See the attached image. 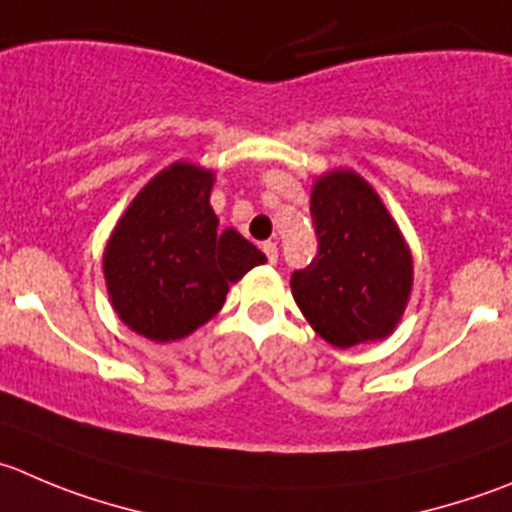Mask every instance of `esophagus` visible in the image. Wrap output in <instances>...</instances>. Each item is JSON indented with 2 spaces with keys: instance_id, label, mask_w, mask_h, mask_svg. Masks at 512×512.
<instances>
[{
  "instance_id": "34e87169",
  "label": "esophagus",
  "mask_w": 512,
  "mask_h": 512,
  "mask_svg": "<svg viewBox=\"0 0 512 512\" xmlns=\"http://www.w3.org/2000/svg\"><path fill=\"white\" fill-rule=\"evenodd\" d=\"M261 248H264V253H266V259H269V264H276V261H279V246H276L274 241H266Z\"/></svg>"
}]
</instances>
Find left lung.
Listing matches in <instances>:
<instances>
[{
    "mask_svg": "<svg viewBox=\"0 0 512 512\" xmlns=\"http://www.w3.org/2000/svg\"><path fill=\"white\" fill-rule=\"evenodd\" d=\"M319 251L291 274V294L314 332L339 349L389 337L412 291V253L382 198L354 170L311 188Z\"/></svg>",
    "mask_w": 512,
    "mask_h": 512,
    "instance_id": "8db88e82",
    "label": "left lung"
}]
</instances>
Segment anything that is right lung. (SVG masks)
<instances>
[{
  "mask_svg": "<svg viewBox=\"0 0 512 512\" xmlns=\"http://www.w3.org/2000/svg\"><path fill=\"white\" fill-rule=\"evenodd\" d=\"M213 170L178 163L133 198L102 253L113 309L135 334L175 342L221 311L228 286L266 256L211 208Z\"/></svg>",
  "mask_w": 512,
  "mask_h": 512,
  "instance_id": "obj_1",
  "label": "right lung"
}]
</instances>
